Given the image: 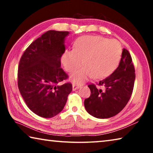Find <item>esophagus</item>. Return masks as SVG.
Wrapping results in <instances>:
<instances>
[{
    "label": "esophagus",
    "mask_w": 153,
    "mask_h": 153,
    "mask_svg": "<svg viewBox=\"0 0 153 153\" xmlns=\"http://www.w3.org/2000/svg\"><path fill=\"white\" fill-rule=\"evenodd\" d=\"M72 87H73V90H76L80 87V84L76 82H74L73 84H72Z\"/></svg>",
    "instance_id": "obj_1"
}]
</instances>
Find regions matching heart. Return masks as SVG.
I'll return each instance as SVG.
<instances>
[{"label": "heart", "mask_w": 153, "mask_h": 153, "mask_svg": "<svg viewBox=\"0 0 153 153\" xmlns=\"http://www.w3.org/2000/svg\"><path fill=\"white\" fill-rule=\"evenodd\" d=\"M121 53L122 48L117 40L85 36L75 41L74 49L64 52L61 63L68 72L76 70L83 63L86 65L71 76L73 81L79 83L92 76L96 79L108 76L117 67Z\"/></svg>", "instance_id": "obj_1"}]
</instances>
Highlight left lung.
<instances>
[{"mask_svg":"<svg viewBox=\"0 0 153 153\" xmlns=\"http://www.w3.org/2000/svg\"><path fill=\"white\" fill-rule=\"evenodd\" d=\"M135 77L131 56L129 51L123 48L120 65L113 73L97 84L88 86L91 94L84 100L87 112L100 119L117 115L130 99Z\"/></svg>","mask_w":153,"mask_h":153,"instance_id":"left-lung-1","label":"left lung"}]
</instances>
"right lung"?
Segmentation results:
<instances>
[{"label": "right lung", "instance_id": "obj_1", "mask_svg": "<svg viewBox=\"0 0 153 153\" xmlns=\"http://www.w3.org/2000/svg\"><path fill=\"white\" fill-rule=\"evenodd\" d=\"M69 32L49 30L35 40L20 59L17 72L19 92L27 107L38 116L51 118L63 109L72 84L62 82L68 75L61 67Z\"/></svg>", "mask_w": 153, "mask_h": 153}]
</instances>
